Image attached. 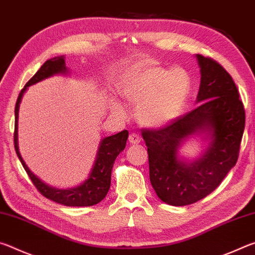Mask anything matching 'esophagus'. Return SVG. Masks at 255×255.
Returning a JSON list of instances; mask_svg holds the SVG:
<instances>
[{
  "label": "esophagus",
  "mask_w": 255,
  "mask_h": 255,
  "mask_svg": "<svg viewBox=\"0 0 255 255\" xmlns=\"http://www.w3.org/2000/svg\"><path fill=\"white\" fill-rule=\"evenodd\" d=\"M128 140H129V143H130V144H139L141 138H140L139 135H137L136 132H131L130 135H129Z\"/></svg>",
  "instance_id": "esophagus-1"
}]
</instances>
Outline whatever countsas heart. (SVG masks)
<instances>
[{
  "mask_svg": "<svg viewBox=\"0 0 255 255\" xmlns=\"http://www.w3.org/2000/svg\"><path fill=\"white\" fill-rule=\"evenodd\" d=\"M191 80L181 67L149 66L138 72L125 86L124 94L137 105V118L146 126L158 127L173 122L188 101Z\"/></svg>",
  "mask_w": 255,
  "mask_h": 255,
  "instance_id": "heart-1",
  "label": "heart"
}]
</instances>
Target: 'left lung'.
Listing matches in <instances>:
<instances>
[{"label":"left lung","instance_id":"8db88e82","mask_svg":"<svg viewBox=\"0 0 255 255\" xmlns=\"http://www.w3.org/2000/svg\"><path fill=\"white\" fill-rule=\"evenodd\" d=\"M201 82L196 109L165 126L141 129L147 146L149 180L157 197L172 206L204 199L221 184L239 158L245 110L232 76L210 57L197 55ZM209 132L213 139L205 154L192 163L177 158L184 137Z\"/></svg>","mask_w":255,"mask_h":255}]
</instances>
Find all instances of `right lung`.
<instances>
[{"label": "right lung", "instance_id": "1", "mask_svg": "<svg viewBox=\"0 0 255 255\" xmlns=\"http://www.w3.org/2000/svg\"><path fill=\"white\" fill-rule=\"evenodd\" d=\"M66 70L67 68L65 66L64 56H59V57H54L46 60L44 65L39 68V71L27 82L24 88L21 90L14 109V149L21 164L24 167L25 172H27L29 178L31 179L33 185L42 196L55 202H58L60 205L70 207H88L99 204L107 196L108 191H109L112 166H114V163L119 153L123 152L125 147H126V141L128 138L127 130H123L116 133V135L103 138L101 140L100 147H99L98 150L96 163H94V166L89 179L84 181V183H82L79 187L67 190L49 187L48 184L44 183L40 179H38L29 170V167L25 165L24 161L21 157L18 147V114L21 98H22L24 91L27 90L28 86L45 80L47 77L54 74L65 73Z\"/></svg>", "mask_w": 255, "mask_h": 255}]
</instances>
